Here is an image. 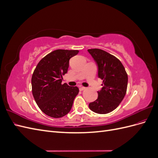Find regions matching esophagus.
<instances>
[{"label":"esophagus","instance_id":"34e87169","mask_svg":"<svg viewBox=\"0 0 158 158\" xmlns=\"http://www.w3.org/2000/svg\"><path fill=\"white\" fill-rule=\"evenodd\" d=\"M84 89H85V87H83V86L80 87V91H83V90H84Z\"/></svg>","mask_w":158,"mask_h":158}]
</instances>
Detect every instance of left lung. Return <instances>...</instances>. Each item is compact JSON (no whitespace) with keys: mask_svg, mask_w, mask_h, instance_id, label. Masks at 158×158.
Wrapping results in <instances>:
<instances>
[{"mask_svg":"<svg viewBox=\"0 0 158 158\" xmlns=\"http://www.w3.org/2000/svg\"><path fill=\"white\" fill-rule=\"evenodd\" d=\"M98 67V77L103 87L98 97L89 107L98 114H107L115 109L126 94L128 75L121 62L115 56L99 49H88Z\"/></svg>","mask_w":158,"mask_h":158,"instance_id":"8db88e82","label":"left lung"}]
</instances>
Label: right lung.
<instances>
[{
    "label": "right lung",
    "mask_w": 158,
    "mask_h": 158,
    "mask_svg": "<svg viewBox=\"0 0 158 158\" xmlns=\"http://www.w3.org/2000/svg\"><path fill=\"white\" fill-rule=\"evenodd\" d=\"M78 50L57 49L44 56L37 64L31 77L33 96L41 111L53 118L68 114L79 92L76 86L62 84L68 71L69 60Z\"/></svg>",
    "instance_id": "obj_1"
}]
</instances>
